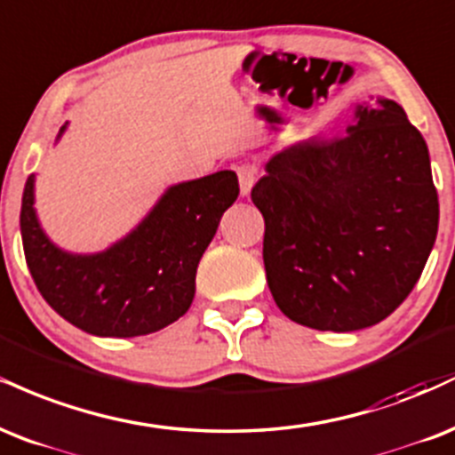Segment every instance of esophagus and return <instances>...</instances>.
<instances>
[{
    "instance_id": "1",
    "label": "esophagus",
    "mask_w": 455,
    "mask_h": 455,
    "mask_svg": "<svg viewBox=\"0 0 455 455\" xmlns=\"http://www.w3.org/2000/svg\"><path fill=\"white\" fill-rule=\"evenodd\" d=\"M255 180H258V170L253 165H240L238 168V185H240V196L247 197L253 189Z\"/></svg>"
}]
</instances>
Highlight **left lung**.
I'll return each mask as SVG.
<instances>
[{
	"label": "left lung",
	"instance_id": "8db88e82",
	"mask_svg": "<svg viewBox=\"0 0 455 455\" xmlns=\"http://www.w3.org/2000/svg\"><path fill=\"white\" fill-rule=\"evenodd\" d=\"M251 200L264 215L276 307L313 330L354 332L392 315L439 229L430 155L387 98L357 104L347 136L275 153Z\"/></svg>",
	"mask_w": 455,
	"mask_h": 455
}]
</instances>
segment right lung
Instances as JSON below:
<instances>
[{"mask_svg":"<svg viewBox=\"0 0 455 455\" xmlns=\"http://www.w3.org/2000/svg\"><path fill=\"white\" fill-rule=\"evenodd\" d=\"M238 191L232 170L170 185L125 236L93 253H74L42 228L31 174L20 204L27 266L51 308L83 332L104 339L157 332L189 311L197 264Z\"/></svg>","mask_w":455,"mask_h":455,"instance_id":"add662e5","label":"right lung"}]
</instances>
